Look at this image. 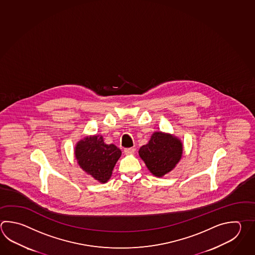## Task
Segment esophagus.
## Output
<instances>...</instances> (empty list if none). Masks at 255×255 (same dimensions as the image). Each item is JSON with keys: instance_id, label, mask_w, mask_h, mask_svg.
<instances>
[{"instance_id": "esophagus-1", "label": "esophagus", "mask_w": 255, "mask_h": 255, "mask_svg": "<svg viewBox=\"0 0 255 255\" xmlns=\"http://www.w3.org/2000/svg\"><path fill=\"white\" fill-rule=\"evenodd\" d=\"M135 151V149L133 147H130V148H125V154H131Z\"/></svg>"}]
</instances>
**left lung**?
Segmentation results:
<instances>
[{"label": "left lung", "mask_w": 255, "mask_h": 255, "mask_svg": "<svg viewBox=\"0 0 255 255\" xmlns=\"http://www.w3.org/2000/svg\"><path fill=\"white\" fill-rule=\"evenodd\" d=\"M182 153L181 140L161 131L154 132L149 142L139 150L140 157L146 166L157 177L171 172L180 161Z\"/></svg>", "instance_id": "left-lung-1"}]
</instances>
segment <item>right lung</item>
<instances>
[{
	"mask_svg": "<svg viewBox=\"0 0 255 255\" xmlns=\"http://www.w3.org/2000/svg\"><path fill=\"white\" fill-rule=\"evenodd\" d=\"M122 151L115 144H106L102 136L81 140L75 148V157L83 171L101 182H106Z\"/></svg>",
	"mask_w": 255,
	"mask_h": 255,
	"instance_id": "add662e5",
	"label": "right lung"
}]
</instances>
